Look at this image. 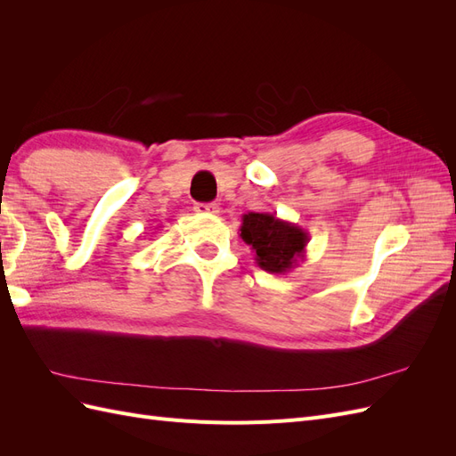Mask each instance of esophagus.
<instances>
[{
	"label": "esophagus",
	"mask_w": 456,
	"mask_h": 456,
	"mask_svg": "<svg viewBox=\"0 0 456 456\" xmlns=\"http://www.w3.org/2000/svg\"><path fill=\"white\" fill-rule=\"evenodd\" d=\"M194 209H196L198 213H201V215H205V213L218 215V213H220V207H218L216 203H196Z\"/></svg>",
	"instance_id": "1"
}]
</instances>
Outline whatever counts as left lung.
<instances>
[{"mask_svg": "<svg viewBox=\"0 0 456 456\" xmlns=\"http://www.w3.org/2000/svg\"><path fill=\"white\" fill-rule=\"evenodd\" d=\"M241 240L251 245L256 265L270 273H285L306 256L308 232L270 213L241 216Z\"/></svg>", "mask_w": 456, "mask_h": 456, "instance_id": "1", "label": "left lung"}]
</instances>
